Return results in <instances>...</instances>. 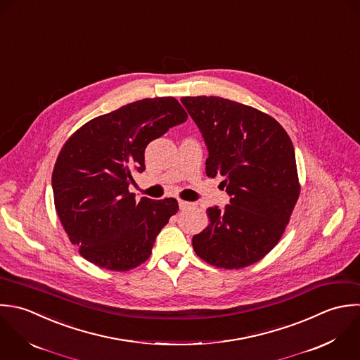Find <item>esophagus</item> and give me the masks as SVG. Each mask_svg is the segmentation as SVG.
Masks as SVG:
<instances>
[{"label": "esophagus", "instance_id": "34e87169", "mask_svg": "<svg viewBox=\"0 0 360 360\" xmlns=\"http://www.w3.org/2000/svg\"><path fill=\"white\" fill-rule=\"evenodd\" d=\"M178 205H179V209H181V210H185V209L192 207V203L185 202V200H179V202H178Z\"/></svg>", "mask_w": 360, "mask_h": 360}]
</instances>
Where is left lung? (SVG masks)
<instances>
[{"instance_id": "left-lung-1", "label": "left lung", "mask_w": 360, "mask_h": 360, "mask_svg": "<svg viewBox=\"0 0 360 360\" xmlns=\"http://www.w3.org/2000/svg\"><path fill=\"white\" fill-rule=\"evenodd\" d=\"M209 157L206 175L223 176L230 196L209 207L207 227L193 236L198 257L238 269L262 259L281 240L300 185L290 137L269 115L220 96H184Z\"/></svg>"}]
</instances>
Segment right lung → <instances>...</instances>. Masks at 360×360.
Instances as JSON below:
<instances>
[{
  "label": "right lung",
  "instance_id": "obj_1",
  "mask_svg": "<svg viewBox=\"0 0 360 360\" xmlns=\"http://www.w3.org/2000/svg\"><path fill=\"white\" fill-rule=\"evenodd\" d=\"M186 119L175 98H146L89 120L67 140L51 175L54 206L86 261L123 272L148 259L179 207L171 198L137 203L129 192L131 172L146 169L150 141Z\"/></svg>",
  "mask_w": 360,
  "mask_h": 360
}]
</instances>
